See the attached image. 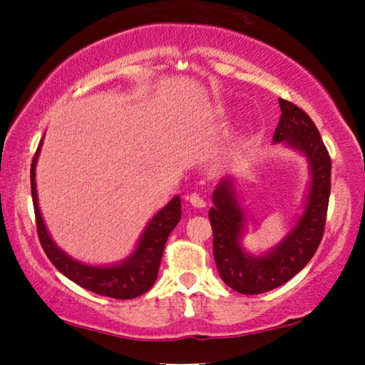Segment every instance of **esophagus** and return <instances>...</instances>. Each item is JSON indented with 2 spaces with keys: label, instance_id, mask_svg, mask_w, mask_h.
I'll use <instances>...</instances> for the list:
<instances>
[{
  "label": "esophagus",
  "instance_id": "esophagus-1",
  "mask_svg": "<svg viewBox=\"0 0 365 365\" xmlns=\"http://www.w3.org/2000/svg\"><path fill=\"white\" fill-rule=\"evenodd\" d=\"M190 202H191V206H195V207H197V209H201V207H206V201L202 200V197L200 196V195H196V193H193V195H190Z\"/></svg>",
  "mask_w": 365,
  "mask_h": 365
}]
</instances>
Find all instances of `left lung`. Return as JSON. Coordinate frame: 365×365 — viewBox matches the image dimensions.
<instances>
[{
	"label": "left lung",
	"mask_w": 365,
	"mask_h": 365,
	"mask_svg": "<svg viewBox=\"0 0 365 365\" xmlns=\"http://www.w3.org/2000/svg\"><path fill=\"white\" fill-rule=\"evenodd\" d=\"M279 103L282 115L272 141L302 154L311 175L298 220L274 248L262 255H252L242 245L248 219L233 175H227L217 183L212 193L214 206L209 209L219 275L242 294L270 292L293 279L316 255L324 235L331 175L329 151L304 110L282 98Z\"/></svg>",
	"instance_id": "left-lung-1"
}]
</instances>
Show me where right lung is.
Returning a JSON list of instances; mask_svg holds the SVG:
<instances>
[{
  "label": "right lung",
  "instance_id": "add662e5",
  "mask_svg": "<svg viewBox=\"0 0 365 365\" xmlns=\"http://www.w3.org/2000/svg\"><path fill=\"white\" fill-rule=\"evenodd\" d=\"M43 140L35 153L30 168V183H32V200L36 217V230L41 248L45 250L49 261L53 262L61 274L77 283L85 289H90L96 294L109 296L115 299H132L146 293L158 279L159 264L163 259L164 246L170 232L177 227L182 217L180 196H174L158 214L148 222L137 246L130 256L123 261L110 265H91L80 262L71 257L59 246L53 242L51 235L41 217L38 206V195H36V163L41 151Z\"/></svg>",
  "mask_w": 365,
  "mask_h": 365
}]
</instances>
